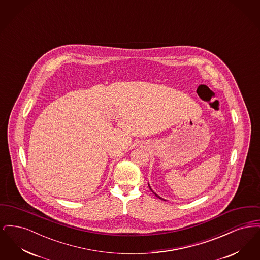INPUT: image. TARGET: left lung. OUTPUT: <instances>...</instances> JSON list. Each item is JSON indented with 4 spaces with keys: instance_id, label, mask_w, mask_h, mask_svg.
I'll use <instances>...</instances> for the list:
<instances>
[{
    "instance_id": "8db88e82",
    "label": "left lung",
    "mask_w": 260,
    "mask_h": 260,
    "mask_svg": "<svg viewBox=\"0 0 260 260\" xmlns=\"http://www.w3.org/2000/svg\"><path fill=\"white\" fill-rule=\"evenodd\" d=\"M149 188H150V189H151V187H150V185H149ZM151 190H152V189H151ZM155 195H156V194H155ZM156 196H157V197H158V198H159V199H161V197H159V196H158V195H156Z\"/></svg>"
}]
</instances>
